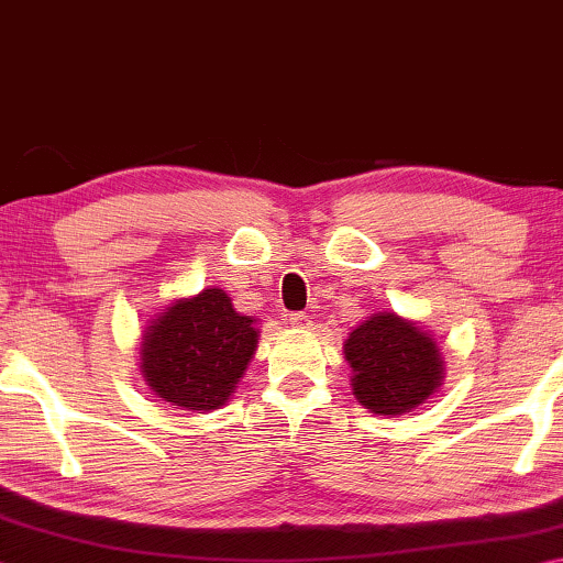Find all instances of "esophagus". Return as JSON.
Segmentation results:
<instances>
[{
	"instance_id": "34e87169",
	"label": "esophagus",
	"mask_w": 563,
	"mask_h": 563,
	"mask_svg": "<svg viewBox=\"0 0 563 563\" xmlns=\"http://www.w3.org/2000/svg\"><path fill=\"white\" fill-rule=\"evenodd\" d=\"M289 323L294 329H309L311 319L303 311H297V313H289Z\"/></svg>"
}]
</instances>
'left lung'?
<instances>
[{"mask_svg":"<svg viewBox=\"0 0 563 563\" xmlns=\"http://www.w3.org/2000/svg\"><path fill=\"white\" fill-rule=\"evenodd\" d=\"M353 396L376 416L398 418L435 396L445 378V356L432 333L396 311L361 321L343 341Z\"/></svg>","mask_w":563,"mask_h":563,"instance_id":"obj_1","label":"left lung"}]
</instances>
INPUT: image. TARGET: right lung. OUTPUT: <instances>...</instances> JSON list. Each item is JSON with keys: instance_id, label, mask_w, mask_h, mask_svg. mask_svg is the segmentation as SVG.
I'll return each instance as SVG.
<instances>
[{"instance_id": "obj_1", "label": "right lung", "mask_w": 563, "mask_h": 563, "mask_svg": "<svg viewBox=\"0 0 563 563\" xmlns=\"http://www.w3.org/2000/svg\"><path fill=\"white\" fill-rule=\"evenodd\" d=\"M256 319L232 307L222 289L180 297L141 333V373L155 398L190 412L227 406L254 358Z\"/></svg>"}]
</instances>
